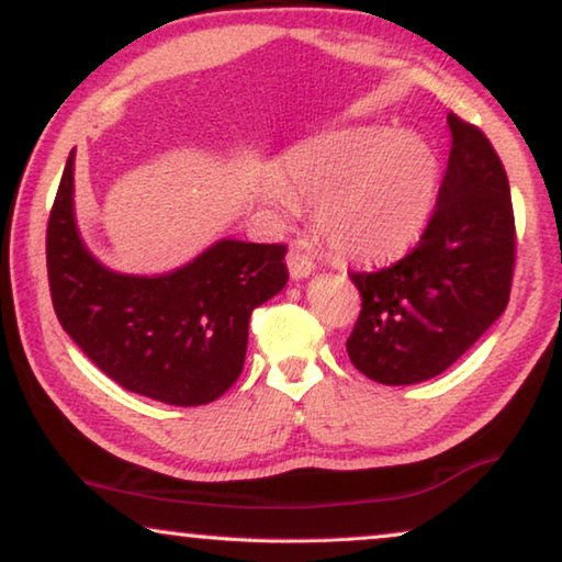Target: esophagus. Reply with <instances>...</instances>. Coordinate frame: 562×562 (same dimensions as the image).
Wrapping results in <instances>:
<instances>
[{
  "label": "esophagus",
  "instance_id": "obj_1",
  "mask_svg": "<svg viewBox=\"0 0 562 562\" xmlns=\"http://www.w3.org/2000/svg\"><path fill=\"white\" fill-rule=\"evenodd\" d=\"M286 266H289V273L291 279H306V276L314 271V261H311V256L299 251V248H291L289 256H286Z\"/></svg>",
  "mask_w": 562,
  "mask_h": 562
}]
</instances>
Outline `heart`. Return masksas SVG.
Instances as JSON below:
<instances>
[{
	"label": "heart",
	"mask_w": 562,
	"mask_h": 562,
	"mask_svg": "<svg viewBox=\"0 0 562 562\" xmlns=\"http://www.w3.org/2000/svg\"><path fill=\"white\" fill-rule=\"evenodd\" d=\"M266 198L293 215L316 203L318 236L336 256L386 261L407 251L435 203L437 158L425 140L353 127L299 145Z\"/></svg>",
	"instance_id": "heart-1"
}]
</instances>
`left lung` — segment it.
<instances>
[{
    "label": "left lung",
    "instance_id": "1",
    "mask_svg": "<svg viewBox=\"0 0 562 562\" xmlns=\"http://www.w3.org/2000/svg\"><path fill=\"white\" fill-rule=\"evenodd\" d=\"M447 123L450 162L417 246L386 269L349 273L361 311L347 351L379 384L442 374L510 301L515 215L507 172L477 125L454 112Z\"/></svg>",
    "mask_w": 562,
    "mask_h": 562
}]
</instances>
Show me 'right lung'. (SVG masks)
<instances>
[{"mask_svg": "<svg viewBox=\"0 0 562 562\" xmlns=\"http://www.w3.org/2000/svg\"><path fill=\"white\" fill-rule=\"evenodd\" d=\"M72 162L75 153L47 223V279L63 329L127 392L176 407L218 400L244 369L254 308L286 286V246L226 238L166 276L115 273L77 233Z\"/></svg>", "mask_w": 562, "mask_h": 562, "instance_id": "1", "label": "right lung"}]
</instances>
